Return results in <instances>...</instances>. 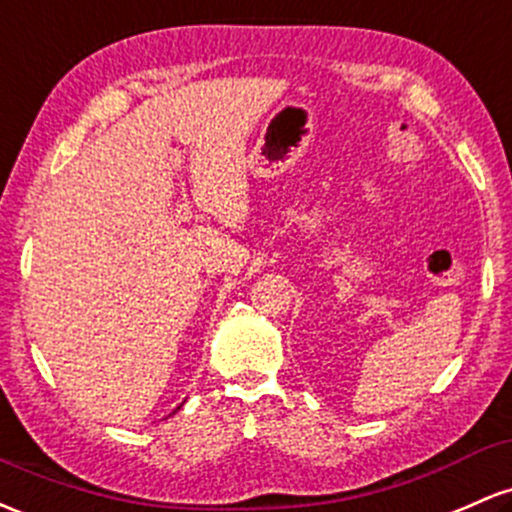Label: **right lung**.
<instances>
[{
	"mask_svg": "<svg viewBox=\"0 0 512 512\" xmlns=\"http://www.w3.org/2000/svg\"><path fill=\"white\" fill-rule=\"evenodd\" d=\"M179 408H182V406H177V411H179Z\"/></svg>",
	"mask_w": 512,
	"mask_h": 512,
	"instance_id": "1",
	"label": "right lung"
}]
</instances>
